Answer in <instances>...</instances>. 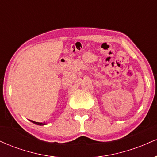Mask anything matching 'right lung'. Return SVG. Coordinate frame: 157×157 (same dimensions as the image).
Wrapping results in <instances>:
<instances>
[{"mask_svg":"<svg viewBox=\"0 0 157 157\" xmlns=\"http://www.w3.org/2000/svg\"><path fill=\"white\" fill-rule=\"evenodd\" d=\"M32 122H33L34 124H36V125H46V123L45 122H35V121H32V120H30Z\"/></svg>","mask_w":157,"mask_h":157,"instance_id":"add662e5","label":"right lung"}]
</instances>
